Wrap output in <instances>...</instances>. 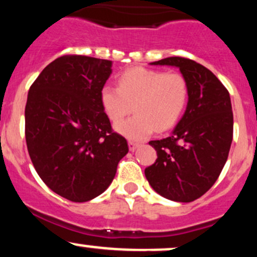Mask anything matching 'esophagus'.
<instances>
[{"label":"esophagus","mask_w":257,"mask_h":257,"mask_svg":"<svg viewBox=\"0 0 257 257\" xmlns=\"http://www.w3.org/2000/svg\"><path fill=\"white\" fill-rule=\"evenodd\" d=\"M128 145H129V150H131V151H135V150L138 149L139 146H140V143H137V141H129L128 143Z\"/></svg>","instance_id":"obj_1"}]
</instances>
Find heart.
I'll list each match as a JSON object with an SVG mask.
<instances>
[{"instance_id": "heart-1", "label": "heart", "mask_w": 257, "mask_h": 257, "mask_svg": "<svg viewBox=\"0 0 257 257\" xmlns=\"http://www.w3.org/2000/svg\"><path fill=\"white\" fill-rule=\"evenodd\" d=\"M188 84L179 72L132 67L118 78L117 85L105 84L100 101L106 116L119 122L131 111V119L116 124V131L132 140H144L153 132L173 128L187 104Z\"/></svg>"}]
</instances>
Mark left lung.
I'll return each instance as SVG.
<instances>
[{
    "label": "left lung",
    "mask_w": 257,
    "mask_h": 257,
    "mask_svg": "<svg viewBox=\"0 0 257 257\" xmlns=\"http://www.w3.org/2000/svg\"><path fill=\"white\" fill-rule=\"evenodd\" d=\"M151 65L179 67L188 84V102L172 135L149 143L157 159L145 176L164 198L193 202L210 190L228 157L233 138L229 93L210 70L191 59L170 57Z\"/></svg>",
    "instance_id": "1"
}]
</instances>
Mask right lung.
Returning <instances> with one entry per match:
<instances>
[{"mask_svg": "<svg viewBox=\"0 0 257 257\" xmlns=\"http://www.w3.org/2000/svg\"><path fill=\"white\" fill-rule=\"evenodd\" d=\"M112 61L64 55L32 83L25 106V139L35 169L59 196L82 203L110 186L128 143L112 131L100 90Z\"/></svg>", "mask_w": 257, "mask_h": 257, "instance_id": "right-lung-1", "label": "right lung"}]
</instances>
